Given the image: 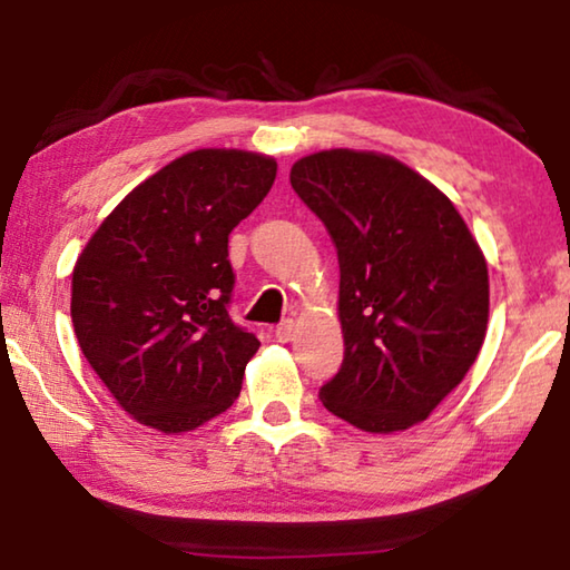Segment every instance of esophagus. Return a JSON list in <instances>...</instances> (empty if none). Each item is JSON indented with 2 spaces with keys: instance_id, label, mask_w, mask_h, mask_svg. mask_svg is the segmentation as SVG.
Here are the masks:
<instances>
[{
  "instance_id": "obj_1",
  "label": "esophagus",
  "mask_w": 570,
  "mask_h": 570,
  "mask_svg": "<svg viewBox=\"0 0 570 570\" xmlns=\"http://www.w3.org/2000/svg\"><path fill=\"white\" fill-rule=\"evenodd\" d=\"M274 336H276L278 342H292V340H294V322H292V320H284L282 324L276 326Z\"/></svg>"
}]
</instances>
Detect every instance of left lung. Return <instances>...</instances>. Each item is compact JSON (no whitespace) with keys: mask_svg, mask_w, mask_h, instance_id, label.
I'll return each instance as SVG.
<instances>
[{"mask_svg":"<svg viewBox=\"0 0 570 570\" xmlns=\"http://www.w3.org/2000/svg\"><path fill=\"white\" fill-rule=\"evenodd\" d=\"M288 178L340 258L344 360L320 400L364 432L407 430L458 387L485 340L478 240L445 193L380 153L322 150Z\"/></svg>","mask_w":570,"mask_h":570,"instance_id":"8db88e82","label":"left lung"}]
</instances>
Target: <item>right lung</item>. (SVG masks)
<instances>
[{
	"mask_svg": "<svg viewBox=\"0 0 570 570\" xmlns=\"http://www.w3.org/2000/svg\"><path fill=\"white\" fill-rule=\"evenodd\" d=\"M274 178L258 153H186L132 188L77 258V342L140 424L188 432L236 402L262 342L228 316V234Z\"/></svg>",
	"mask_w": 570,
	"mask_h": 570,
	"instance_id": "1",
	"label": "right lung"
}]
</instances>
